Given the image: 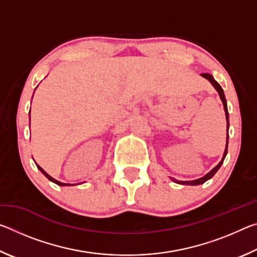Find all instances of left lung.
Listing matches in <instances>:
<instances>
[{"label":"left lung","mask_w":257,"mask_h":257,"mask_svg":"<svg viewBox=\"0 0 257 257\" xmlns=\"http://www.w3.org/2000/svg\"><path fill=\"white\" fill-rule=\"evenodd\" d=\"M201 76H202V77H204V78H205V79H207L208 81L211 82L212 86L214 87L216 92L219 93V96H220V98H221V101H222V104H223V108H224V112H225V120H227V141H225V150H224V152H223L222 160L220 161L219 164H217L216 167L213 168L210 172H207L206 175L204 176V177H202V178H198V179H195V180H189V181H181V180H176L175 178L170 177V179H171L173 182H176V184H179V185L197 186V185H202V184H204V182L207 181L208 179H211V178L215 175L216 171L219 170L221 165H222L223 161H224V158H225V155H227V153H228V142H229V134H228V132H229V113H228L227 101H225V96H224L223 89H222V87H221V86L219 85V82H217V81L214 79V78H213V76H212V75H210V73H202Z\"/></svg>","instance_id":"1"}]
</instances>
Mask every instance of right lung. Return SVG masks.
I'll return each mask as SVG.
<instances>
[{"label":"right lung","mask_w":257,"mask_h":257,"mask_svg":"<svg viewBox=\"0 0 257 257\" xmlns=\"http://www.w3.org/2000/svg\"><path fill=\"white\" fill-rule=\"evenodd\" d=\"M29 122H30V111H29ZM37 165V168H38V170H40L43 175H44L47 179H49L50 181H52V182H54V184H56V185H59V186H77V185H80V184H82V182H79V184H64V182H61V181H59V180H56V179H54L53 177H51L49 173H47L45 170H43V169L40 167V165L38 164H36Z\"/></svg>","instance_id":"1"}]
</instances>
